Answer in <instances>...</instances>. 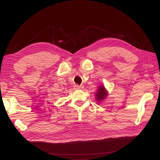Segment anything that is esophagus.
I'll return each instance as SVG.
<instances>
[{
    "label": "esophagus",
    "instance_id": "1",
    "mask_svg": "<svg viewBox=\"0 0 160 160\" xmlns=\"http://www.w3.org/2000/svg\"><path fill=\"white\" fill-rule=\"evenodd\" d=\"M73 88H74L75 90H78V89H83V85L79 86V85H75L74 87H73Z\"/></svg>",
    "mask_w": 160,
    "mask_h": 160
}]
</instances>
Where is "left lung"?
I'll list each match as a JSON object with an SVG mask.
<instances>
[{
    "label": "left lung",
    "mask_w": 160,
    "mask_h": 160,
    "mask_svg": "<svg viewBox=\"0 0 160 160\" xmlns=\"http://www.w3.org/2000/svg\"><path fill=\"white\" fill-rule=\"evenodd\" d=\"M108 95V91L107 89H105V86L103 85H99L98 89H97V91L95 92V101H97L98 103H100L101 101H103L104 99L107 98V97Z\"/></svg>",
    "instance_id": "left-lung-1"
}]
</instances>
